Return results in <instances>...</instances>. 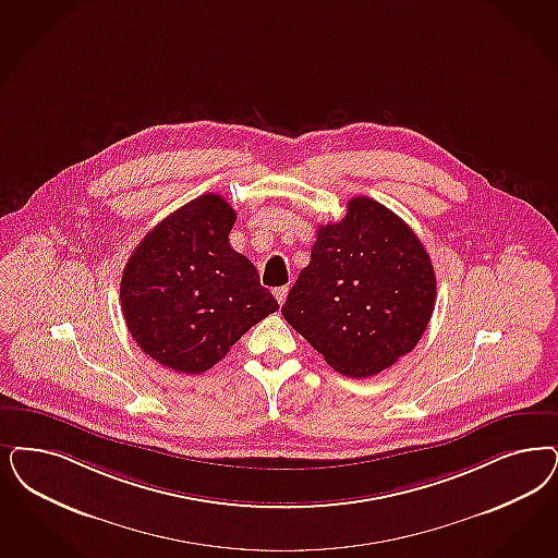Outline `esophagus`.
Returning a JSON list of instances; mask_svg holds the SVG:
<instances>
[{"label":"esophagus","instance_id":"34e87169","mask_svg":"<svg viewBox=\"0 0 558 558\" xmlns=\"http://www.w3.org/2000/svg\"><path fill=\"white\" fill-rule=\"evenodd\" d=\"M274 296H276L278 305H284V301L289 296V289L287 287H278V289H274Z\"/></svg>","mask_w":558,"mask_h":558}]
</instances>
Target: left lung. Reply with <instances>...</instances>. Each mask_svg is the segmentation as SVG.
Returning a JSON list of instances; mask_svg holds the SVG:
<instances>
[{
	"instance_id": "left-lung-1",
	"label": "left lung",
	"mask_w": 558,
	"mask_h": 558,
	"mask_svg": "<svg viewBox=\"0 0 558 558\" xmlns=\"http://www.w3.org/2000/svg\"><path fill=\"white\" fill-rule=\"evenodd\" d=\"M437 299L421 239L384 204L359 195L319 227L282 315L333 371L363 379L412 352Z\"/></svg>"
}]
</instances>
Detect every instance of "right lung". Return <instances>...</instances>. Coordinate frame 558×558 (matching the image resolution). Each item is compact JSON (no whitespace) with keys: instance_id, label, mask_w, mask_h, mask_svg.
<instances>
[{"instance_id":"add662e5","label":"right lung","mask_w":558,"mask_h":558,"mask_svg":"<svg viewBox=\"0 0 558 558\" xmlns=\"http://www.w3.org/2000/svg\"><path fill=\"white\" fill-rule=\"evenodd\" d=\"M236 214L204 193L148 232L121 278L128 329L150 359L197 375L278 308L250 259L229 243Z\"/></svg>"}]
</instances>
